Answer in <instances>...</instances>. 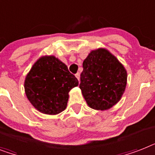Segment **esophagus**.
Listing matches in <instances>:
<instances>
[{"instance_id":"obj_1","label":"esophagus","mask_w":155,"mask_h":155,"mask_svg":"<svg viewBox=\"0 0 155 155\" xmlns=\"http://www.w3.org/2000/svg\"><path fill=\"white\" fill-rule=\"evenodd\" d=\"M75 77L77 78L78 80H80V72H77V73L75 74Z\"/></svg>"}]
</instances>
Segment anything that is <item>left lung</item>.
<instances>
[{"instance_id": "8db88e82", "label": "left lung", "mask_w": 155, "mask_h": 155, "mask_svg": "<svg viewBox=\"0 0 155 155\" xmlns=\"http://www.w3.org/2000/svg\"><path fill=\"white\" fill-rule=\"evenodd\" d=\"M83 68L80 88L90 107L107 110L120 100L127 85V71L107 50L91 51Z\"/></svg>"}]
</instances>
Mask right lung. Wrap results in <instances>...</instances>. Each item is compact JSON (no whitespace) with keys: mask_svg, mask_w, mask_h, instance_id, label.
<instances>
[{"mask_svg":"<svg viewBox=\"0 0 155 155\" xmlns=\"http://www.w3.org/2000/svg\"><path fill=\"white\" fill-rule=\"evenodd\" d=\"M79 81L55 56H44L32 66L25 82L30 103L41 112L56 114L64 110L68 92Z\"/></svg>","mask_w":155,"mask_h":155,"instance_id":"add662e5","label":"right lung"}]
</instances>
